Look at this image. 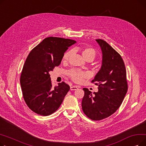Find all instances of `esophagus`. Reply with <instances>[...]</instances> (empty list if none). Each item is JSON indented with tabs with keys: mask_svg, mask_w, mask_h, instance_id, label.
I'll return each instance as SVG.
<instances>
[{
	"mask_svg": "<svg viewBox=\"0 0 146 146\" xmlns=\"http://www.w3.org/2000/svg\"><path fill=\"white\" fill-rule=\"evenodd\" d=\"M78 88H79V87L76 86H72L70 87V90H77Z\"/></svg>",
	"mask_w": 146,
	"mask_h": 146,
	"instance_id": "obj_1",
	"label": "esophagus"
}]
</instances>
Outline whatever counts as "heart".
Returning a JSON list of instances; mask_svg holds the SVG:
<instances>
[{
	"label": "heart",
	"mask_w": 146,
	"mask_h": 146,
	"mask_svg": "<svg viewBox=\"0 0 146 146\" xmlns=\"http://www.w3.org/2000/svg\"><path fill=\"white\" fill-rule=\"evenodd\" d=\"M80 52L82 56L86 60H90L92 61L96 56V51L90 47H84L80 50ZM71 53L72 52L70 51L66 52L63 57V60H68L71 55ZM67 74L75 82H81L84 79L87 78L89 76V74L88 73L79 70H76V69H72V70L68 71Z\"/></svg>",
	"instance_id": "b5f03b06"
}]
</instances>
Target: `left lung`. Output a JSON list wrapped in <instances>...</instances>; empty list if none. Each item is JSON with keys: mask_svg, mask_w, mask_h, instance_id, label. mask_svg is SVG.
Returning <instances> with one entry per match:
<instances>
[{"mask_svg": "<svg viewBox=\"0 0 146 146\" xmlns=\"http://www.w3.org/2000/svg\"><path fill=\"white\" fill-rule=\"evenodd\" d=\"M102 52L100 70L92 82L98 86V92H91L87 88L82 102V110L94 121L111 116L119 108L128 90L126 69L119 54L105 41L96 40Z\"/></svg>", "mask_w": 146, "mask_h": 146, "instance_id": "obj_1", "label": "left lung"}]
</instances>
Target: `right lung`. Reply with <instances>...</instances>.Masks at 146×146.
<instances>
[{"label": "right lung", "instance_id": "add662e5", "mask_svg": "<svg viewBox=\"0 0 146 146\" xmlns=\"http://www.w3.org/2000/svg\"><path fill=\"white\" fill-rule=\"evenodd\" d=\"M76 41L63 38H45L28 54L22 70L20 83L29 108L40 115L56 111L70 89L65 82L53 88L49 72L58 66L68 47Z\"/></svg>", "mask_w": 146, "mask_h": 146}]
</instances>
